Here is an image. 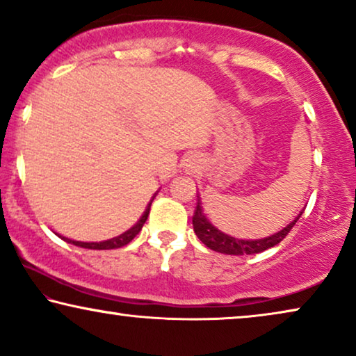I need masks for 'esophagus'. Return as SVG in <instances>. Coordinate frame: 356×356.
<instances>
[{"label": "esophagus", "mask_w": 356, "mask_h": 356, "mask_svg": "<svg viewBox=\"0 0 356 356\" xmlns=\"http://www.w3.org/2000/svg\"><path fill=\"white\" fill-rule=\"evenodd\" d=\"M188 161H191V164H193V163H195V158H191Z\"/></svg>", "instance_id": "1"}]
</instances>
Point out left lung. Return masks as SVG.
Returning a JSON list of instances; mask_svg holds the SVG:
<instances>
[{
  "mask_svg": "<svg viewBox=\"0 0 356 356\" xmlns=\"http://www.w3.org/2000/svg\"><path fill=\"white\" fill-rule=\"evenodd\" d=\"M301 213L298 215L295 221H291L290 225L283 227V229L278 231V233H275L264 239L245 241V239L234 238V236H229L222 233L221 229H218V227L208 220L205 213L202 211L200 197H198L197 193V207L192 216V225H193V231H195L197 238L200 239L208 249L215 250V252L227 254V255H245V254L250 255V254L264 252V250H267L270 248H273V245H277L278 243H282V241L286 238V234L293 229V226L296 225V221L300 220Z\"/></svg>",
  "mask_w": 356,
  "mask_h": 356,
  "instance_id": "left-lung-1",
  "label": "left lung"
}]
</instances>
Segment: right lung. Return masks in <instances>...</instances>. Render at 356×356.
<instances>
[{
    "label": "right lung",
    "instance_id": "1",
    "mask_svg": "<svg viewBox=\"0 0 356 356\" xmlns=\"http://www.w3.org/2000/svg\"><path fill=\"white\" fill-rule=\"evenodd\" d=\"M151 202H153V200H151ZM149 207H151V205H148V208H146L145 213H143V215H141V218L138 220V222H136V225H135L134 227H130L129 231H125V233L120 234V236H117V238H113V239L102 241V243H81V241H71V239H66V238H63V239L68 241V243H71V244H74V245H79V248H84V249L106 250V249H118V248H123V245L129 244L130 241L134 239L135 236L138 234L140 231H141V227H143L145 221L148 220Z\"/></svg>",
    "mask_w": 356,
    "mask_h": 356
}]
</instances>
